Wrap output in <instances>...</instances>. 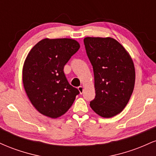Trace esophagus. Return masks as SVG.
I'll return each instance as SVG.
<instances>
[{"label":"esophagus","instance_id":"esophagus-1","mask_svg":"<svg viewBox=\"0 0 156 156\" xmlns=\"http://www.w3.org/2000/svg\"><path fill=\"white\" fill-rule=\"evenodd\" d=\"M78 91H79V92H80V94H82V93H83V87H82V86H80L79 87H78Z\"/></svg>","mask_w":156,"mask_h":156}]
</instances>
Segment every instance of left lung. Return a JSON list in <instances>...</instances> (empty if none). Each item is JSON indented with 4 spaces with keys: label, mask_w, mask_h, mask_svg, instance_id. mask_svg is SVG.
<instances>
[{
    "label": "left lung",
    "mask_w": 156,
    "mask_h": 156,
    "mask_svg": "<svg viewBox=\"0 0 156 156\" xmlns=\"http://www.w3.org/2000/svg\"><path fill=\"white\" fill-rule=\"evenodd\" d=\"M83 42L94 76L96 94L90 106L101 117H112L125 108L133 93V60L125 48L111 37H86Z\"/></svg>",
    "instance_id": "8db88e82"
}]
</instances>
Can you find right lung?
<instances>
[{
    "label": "right lung",
    "instance_id": "obj_1",
    "mask_svg": "<svg viewBox=\"0 0 156 156\" xmlns=\"http://www.w3.org/2000/svg\"><path fill=\"white\" fill-rule=\"evenodd\" d=\"M80 48L73 39H44L30 51L23 68L27 96L39 113L59 117L73 105L78 89L69 83L64 67Z\"/></svg>",
    "mask_w": 156,
    "mask_h": 156
}]
</instances>
